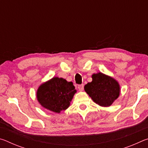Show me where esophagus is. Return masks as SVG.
Here are the masks:
<instances>
[{
    "label": "esophagus",
    "mask_w": 148,
    "mask_h": 148,
    "mask_svg": "<svg viewBox=\"0 0 148 148\" xmlns=\"http://www.w3.org/2000/svg\"><path fill=\"white\" fill-rule=\"evenodd\" d=\"M84 84L79 85V86H78V89H79V91H84Z\"/></svg>",
    "instance_id": "34e87169"
}]
</instances>
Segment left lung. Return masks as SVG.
<instances>
[{
	"mask_svg": "<svg viewBox=\"0 0 148 148\" xmlns=\"http://www.w3.org/2000/svg\"><path fill=\"white\" fill-rule=\"evenodd\" d=\"M92 82L84 86V89L95 103L102 107H109L119 97L120 86L116 79L102 72L92 74Z\"/></svg>",
	"mask_w": 148,
	"mask_h": 148,
	"instance_id": "obj_1",
	"label": "left lung"
}]
</instances>
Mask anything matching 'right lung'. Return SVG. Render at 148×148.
<instances>
[{
  "mask_svg": "<svg viewBox=\"0 0 148 148\" xmlns=\"http://www.w3.org/2000/svg\"><path fill=\"white\" fill-rule=\"evenodd\" d=\"M77 91L72 82L53 77L42 83L36 91L39 104L49 111L59 114L66 110Z\"/></svg>",
  "mask_w": 148,
  "mask_h": 148,
  "instance_id": "obj_1",
  "label": "right lung"
}]
</instances>
